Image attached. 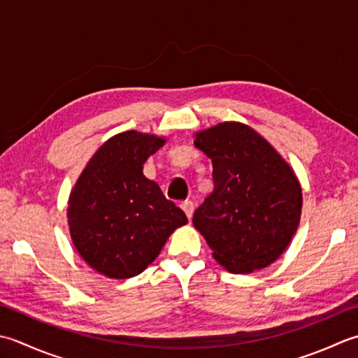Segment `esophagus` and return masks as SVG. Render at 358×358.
<instances>
[{"label":"esophagus","mask_w":358,"mask_h":358,"mask_svg":"<svg viewBox=\"0 0 358 358\" xmlns=\"http://www.w3.org/2000/svg\"><path fill=\"white\" fill-rule=\"evenodd\" d=\"M180 208L185 211V215H187V217L189 220V217L193 216V211H194V203L192 202V201H184V202H180Z\"/></svg>","instance_id":"1"}]
</instances>
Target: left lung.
I'll return each instance as SVG.
<instances>
[{
    "label": "left lung",
    "mask_w": 358,
    "mask_h": 358,
    "mask_svg": "<svg viewBox=\"0 0 358 358\" xmlns=\"http://www.w3.org/2000/svg\"><path fill=\"white\" fill-rule=\"evenodd\" d=\"M194 147L211 159L215 182L194 211V229L230 273L271 266L300 225L303 193L294 169L241 122L198 131Z\"/></svg>",
    "instance_id": "left-lung-1"
}]
</instances>
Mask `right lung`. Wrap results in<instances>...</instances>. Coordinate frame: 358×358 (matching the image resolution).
Here are the masks:
<instances>
[{
	"label": "right lung",
	"instance_id": "1",
	"mask_svg": "<svg viewBox=\"0 0 358 358\" xmlns=\"http://www.w3.org/2000/svg\"><path fill=\"white\" fill-rule=\"evenodd\" d=\"M165 137L115 134L94 152L68 201L72 244L87 266L113 280L142 273L187 216L164 196L143 165Z\"/></svg>",
	"mask_w": 358,
	"mask_h": 358
}]
</instances>
